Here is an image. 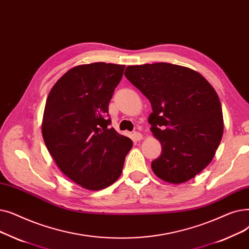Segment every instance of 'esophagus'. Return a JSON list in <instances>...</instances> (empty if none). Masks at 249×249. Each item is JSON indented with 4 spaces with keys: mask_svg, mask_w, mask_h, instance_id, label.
Instances as JSON below:
<instances>
[{
    "mask_svg": "<svg viewBox=\"0 0 249 249\" xmlns=\"http://www.w3.org/2000/svg\"><path fill=\"white\" fill-rule=\"evenodd\" d=\"M142 139H143V136H142L141 133H138V132L133 133V140L134 141H141Z\"/></svg>",
    "mask_w": 249,
    "mask_h": 249,
    "instance_id": "esophagus-1",
    "label": "esophagus"
}]
</instances>
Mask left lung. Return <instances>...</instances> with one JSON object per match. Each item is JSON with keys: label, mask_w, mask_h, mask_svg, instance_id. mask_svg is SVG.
Instances as JSON below:
<instances>
[{"label": "left lung", "mask_w": 249, "mask_h": 249, "mask_svg": "<svg viewBox=\"0 0 249 249\" xmlns=\"http://www.w3.org/2000/svg\"><path fill=\"white\" fill-rule=\"evenodd\" d=\"M124 76L149 99L151 131L162 145L152 170L170 183H182L214 158L224 131L220 99L196 71L168 63L128 66Z\"/></svg>", "instance_id": "8db88e82"}]
</instances>
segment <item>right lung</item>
Listing matches in <instances>:
<instances>
[{"mask_svg":"<svg viewBox=\"0 0 249 249\" xmlns=\"http://www.w3.org/2000/svg\"><path fill=\"white\" fill-rule=\"evenodd\" d=\"M125 66H77L57 80L47 96L42 137L57 167L71 180L99 191L121 176L132 140L118 134L108 104Z\"/></svg>","mask_w":249,"mask_h":249,"instance_id":"add662e5","label":"right lung"}]
</instances>
